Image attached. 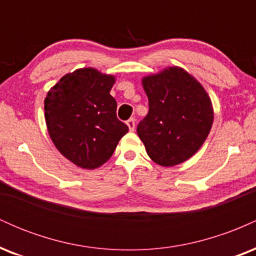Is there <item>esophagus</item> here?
Listing matches in <instances>:
<instances>
[{"instance_id":"esophagus-1","label":"esophagus","mask_w":256,"mask_h":256,"mask_svg":"<svg viewBox=\"0 0 256 256\" xmlns=\"http://www.w3.org/2000/svg\"><path fill=\"white\" fill-rule=\"evenodd\" d=\"M126 125L128 126V130H130L131 132L134 131V126H136V122H134V118L128 119V122H126Z\"/></svg>"}]
</instances>
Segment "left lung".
I'll use <instances>...</instances> for the list:
<instances>
[{
	"mask_svg": "<svg viewBox=\"0 0 256 256\" xmlns=\"http://www.w3.org/2000/svg\"><path fill=\"white\" fill-rule=\"evenodd\" d=\"M149 112L137 126L146 154L158 165L184 162L201 148L212 128L214 112L202 84L178 66L142 78Z\"/></svg>",
	"mask_w": 256,
	"mask_h": 256,
	"instance_id": "obj_1",
	"label": "left lung"
}]
</instances>
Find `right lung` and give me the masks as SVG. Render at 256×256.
<instances>
[{
  "label": "right lung",
  "instance_id": "add662e5",
  "mask_svg": "<svg viewBox=\"0 0 256 256\" xmlns=\"http://www.w3.org/2000/svg\"><path fill=\"white\" fill-rule=\"evenodd\" d=\"M116 76L94 67L64 74L46 94L44 118L49 136L67 160L95 170L110 160L128 128L116 118L110 95Z\"/></svg>",
  "mask_w": 256,
  "mask_h": 256
}]
</instances>
